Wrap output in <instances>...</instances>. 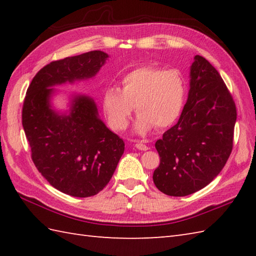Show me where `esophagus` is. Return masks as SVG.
Here are the masks:
<instances>
[{
	"mask_svg": "<svg viewBox=\"0 0 256 256\" xmlns=\"http://www.w3.org/2000/svg\"><path fill=\"white\" fill-rule=\"evenodd\" d=\"M135 148H136L140 150H148V146L145 145V144L142 143V142H138L136 144H135Z\"/></svg>",
	"mask_w": 256,
	"mask_h": 256,
	"instance_id": "obj_1",
	"label": "esophagus"
}]
</instances>
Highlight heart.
Wrapping results in <instances>:
<instances>
[{"label":"heart","mask_w":256,"mask_h":256,"mask_svg":"<svg viewBox=\"0 0 256 256\" xmlns=\"http://www.w3.org/2000/svg\"><path fill=\"white\" fill-rule=\"evenodd\" d=\"M122 89L108 86L102 94V108L108 124L123 131L136 108L135 130L150 132L165 128L180 116L186 101V84L177 69L140 66L121 78Z\"/></svg>","instance_id":"b5f03b06"}]
</instances>
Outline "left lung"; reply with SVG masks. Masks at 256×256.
Returning a JSON list of instances; mask_svg holds the SVG:
<instances>
[{
  "instance_id": "1",
  "label": "left lung",
  "mask_w": 256,
  "mask_h": 256,
  "mask_svg": "<svg viewBox=\"0 0 256 256\" xmlns=\"http://www.w3.org/2000/svg\"><path fill=\"white\" fill-rule=\"evenodd\" d=\"M194 59L182 116L155 143L160 162L153 174L154 184L174 197L192 194L209 184L233 148L236 103L216 69L199 55Z\"/></svg>"
}]
</instances>
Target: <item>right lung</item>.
Masks as SVG:
<instances>
[{
    "label": "right lung",
    "instance_id": "add662e5",
    "mask_svg": "<svg viewBox=\"0 0 256 256\" xmlns=\"http://www.w3.org/2000/svg\"><path fill=\"white\" fill-rule=\"evenodd\" d=\"M108 58L94 50L52 62L36 74L26 92L22 123L32 160L54 188L72 197H91L106 186L124 142L102 122L91 96H72L68 112L54 110L52 86L94 78Z\"/></svg>",
    "mask_w": 256,
    "mask_h": 256
}]
</instances>
